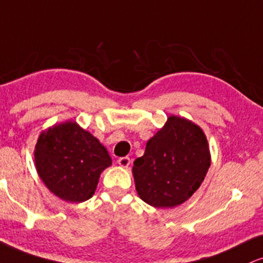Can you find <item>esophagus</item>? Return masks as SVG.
Here are the masks:
<instances>
[{"mask_svg":"<svg viewBox=\"0 0 263 263\" xmlns=\"http://www.w3.org/2000/svg\"><path fill=\"white\" fill-rule=\"evenodd\" d=\"M118 163L121 167H125V169H127V167L129 166V164H131V159H129L128 157H122V158H119Z\"/></svg>","mask_w":263,"mask_h":263,"instance_id":"esophagus-1","label":"esophagus"}]
</instances>
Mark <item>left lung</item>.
<instances>
[{
  "label": "left lung",
  "instance_id": "left-lung-1",
  "mask_svg": "<svg viewBox=\"0 0 263 263\" xmlns=\"http://www.w3.org/2000/svg\"><path fill=\"white\" fill-rule=\"evenodd\" d=\"M211 166L203 129L195 122L170 115L145 145L132 167L136 191L156 208L182 204L197 191Z\"/></svg>",
  "mask_w": 263,
  "mask_h": 263
}]
</instances>
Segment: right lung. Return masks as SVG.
<instances>
[{"mask_svg":"<svg viewBox=\"0 0 263 263\" xmlns=\"http://www.w3.org/2000/svg\"><path fill=\"white\" fill-rule=\"evenodd\" d=\"M34 162L46 187L72 203L93 197L100 174L112 164L99 140L72 120L41 132L34 149Z\"/></svg>","mask_w":263,"mask_h":263,"instance_id":"add662e5","label":"right lung"}]
</instances>
